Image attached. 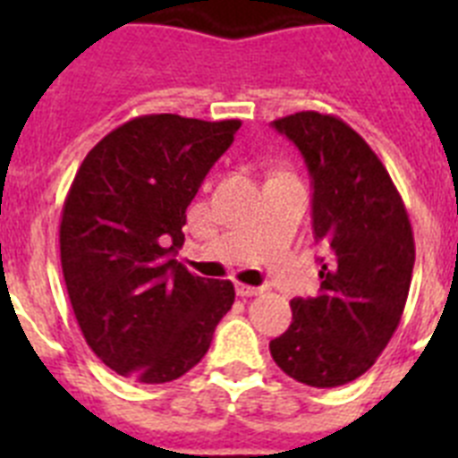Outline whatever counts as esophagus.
<instances>
[{
  "label": "esophagus",
  "mask_w": 458,
  "mask_h": 458,
  "mask_svg": "<svg viewBox=\"0 0 458 458\" xmlns=\"http://www.w3.org/2000/svg\"><path fill=\"white\" fill-rule=\"evenodd\" d=\"M236 293L241 298H252V295L264 293V286H250V284H236Z\"/></svg>",
  "instance_id": "1"
}]
</instances>
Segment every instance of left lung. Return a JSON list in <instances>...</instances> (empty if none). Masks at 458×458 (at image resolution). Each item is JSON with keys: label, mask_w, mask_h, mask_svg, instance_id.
<instances>
[{"label": "left lung", "mask_w": 458, "mask_h": 458, "mask_svg": "<svg viewBox=\"0 0 458 458\" xmlns=\"http://www.w3.org/2000/svg\"><path fill=\"white\" fill-rule=\"evenodd\" d=\"M311 176V226L321 259L317 298H293V321L270 342L286 376L311 387L365 374L406 307L415 241L406 206L371 147L339 116L295 112L273 121Z\"/></svg>", "instance_id": "8db88e82"}]
</instances>
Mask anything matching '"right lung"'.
Listing matches in <instances>:
<instances>
[{
  "mask_svg": "<svg viewBox=\"0 0 458 458\" xmlns=\"http://www.w3.org/2000/svg\"><path fill=\"white\" fill-rule=\"evenodd\" d=\"M238 128V119L135 116L72 179L59 225L64 279L89 349L119 376L181 378L232 310L229 279L192 275L172 254L185 241V208Z\"/></svg>",
  "mask_w": 458,
  "mask_h": 458,
  "instance_id": "add662e5",
  "label": "right lung"
}]
</instances>
